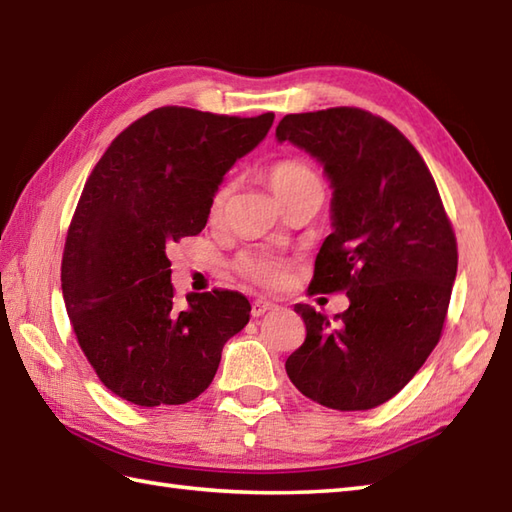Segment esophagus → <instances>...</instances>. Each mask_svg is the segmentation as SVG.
Instances as JSON below:
<instances>
[{
    "label": "esophagus",
    "instance_id": "34e87169",
    "mask_svg": "<svg viewBox=\"0 0 512 512\" xmlns=\"http://www.w3.org/2000/svg\"><path fill=\"white\" fill-rule=\"evenodd\" d=\"M270 310H275V303H270V301H266V299H255L253 305H251V316L257 318V316L266 314V312H270Z\"/></svg>",
    "mask_w": 512,
    "mask_h": 512
}]
</instances>
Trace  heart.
<instances>
[{"instance_id":"obj_1","label":"heart","mask_w":512,"mask_h":512,"mask_svg":"<svg viewBox=\"0 0 512 512\" xmlns=\"http://www.w3.org/2000/svg\"><path fill=\"white\" fill-rule=\"evenodd\" d=\"M266 176L272 192L279 196L281 202H285L292 194L301 192L305 187L323 185V181H320V176L316 174L312 165H307L301 159H281L277 163H272ZM231 194H233L231 181L220 183L216 192H213L209 202V218L213 222L224 216V209L229 205ZM233 268L237 270V275H242L244 279L253 281L257 285H264V288H277V285L283 281L281 261L272 259L268 255L242 253L233 261Z\"/></svg>"}]
</instances>
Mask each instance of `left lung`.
Returning <instances> with one entry per match:
<instances>
[{"instance_id":"8db88e82","label":"left lung","mask_w":512,"mask_h":512,"mask_svg":"<svg viewBox=\"0 0 512 512\" xmlns=\"http://www.w3.org/2000/svg\"><path fill=\"white\" fill-rule=\"evenodd\" d=\"M277 139L316 157L334 187V233L316 255L310 294L351 301L334 323L294 305L307 334L285 373L325 408H377L441 340L458 270L454 227L423 157L384 117L355 106L292 113Z\"/></svg>"}]
</instances>
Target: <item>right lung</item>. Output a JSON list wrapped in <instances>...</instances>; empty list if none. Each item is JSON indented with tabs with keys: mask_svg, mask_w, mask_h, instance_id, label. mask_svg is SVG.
I'll use <instances>...</instances> for the list:
<instances>
[{
	"mask_svg": "<svg viewBox=\"0 0 512 512\" xmlns=\"http://www.w3.org/2000/svg\"><path fill=\"white\" fill-rule=\"evenodd\" d=\"M272 120L161 106L95 163L67 229L61 281L80 349L113 395L141 408L196 399L224 342L248 323L251 303L233 290L176 305L168 248L205 229L222 176Z\"/></svg>",
	"mask_w": 512,
	"mask_h": 512,
	"instance_id": "add662e5",
	"label": "right lung"
}]
</instances>
